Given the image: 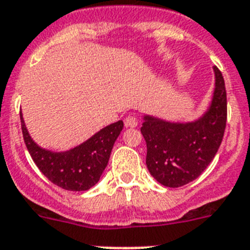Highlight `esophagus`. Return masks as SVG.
Wrapping results in <instances>:
<instances>
[{"instance_id":"esophagus-1","label":"esophagus","mask_w":250,"mask_h":250,"mask_svg":"<svg viewBox=\"0 0 250 250\" xmlns=\"http://www.w3.org/2000/svg\"><path fill=\"white\" fill-rule=\"evenodd\" d=\"M138 125V121L136 117L133 116H128L127 118L125 119V128H134V127H137Z\"/></svg>"}]
</instances>
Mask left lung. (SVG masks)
<instances>
[{
	"label": "left lung",
	"mask_w": 250,
	"mask_h": 250,
	"mask_svg": "<svg viewBox=\"0 0 250 250\" xmlns=\"http://www.w3.org/2000/svg\"><path fill=\"white\" fill-rule=\"evenodd\" d=\"M211 104L194 122L173 123L143 116L141 133L147 145L146 165L149 173L167 188H180L200 176L224 137L227 125V90L216 66Z\"/></svg>",
	"instance_id": "1"
}]
</instances>
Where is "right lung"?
<instances>
[{
	"mask_svg": "<svg viewBox=\"0 0 250 250\" xmlns=\"http://www.w3.org/2000/svg\"><path fill=\"white\" fill-rule=\"evenodd\" d=\"M25 145L35 165L50 181L69 191H85L97 184L109 161L113 145L123 129V122L102 128L79 146L65 152L41 148L27 132L20 112Z\"/></svg>",
	"mask_w": 250,
	"mask_h": 250,
	"instance_id": "1",
	"label": "right lung"
}]
</instances>
